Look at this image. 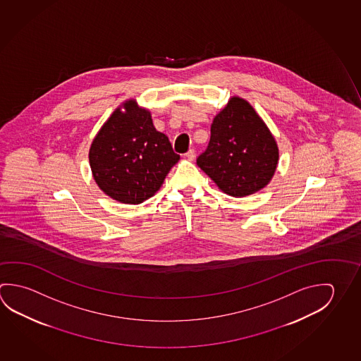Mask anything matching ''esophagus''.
Here are the masks:
<instances>
[{
    "label": "esophagus",
    "mask_w": 361,
    "mask_h": 361,
    "mask_svg": "<svg viewBox=\"0 0 361 361\" xmlns=\"http://www.w3.org/2000/svg\"><path fill=\"white\" fill-rule=\"evenodd\" d=\"M185 157L190 159V161H192V159H195V151L191 148L188 152L185 153Z\"/></svg>",
    "instance_id": "esophagus-1"
}]
</instances>
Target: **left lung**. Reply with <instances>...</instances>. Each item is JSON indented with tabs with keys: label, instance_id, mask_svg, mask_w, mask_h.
<instances>
[{
	"label": "left lung",
	"instance_id": "left-lung-1",
	"mask_svg": "<svg viewBox=\"0 0 361 361\" xmlns=\"http://www.w3.org/2000/svg\"><path fill=\"white\" fill-rule=\"evenodd\" d=\"M278 159L276 142L265 123L246 100L232 97L215 116L208 147L196 164L223 192L242 197L265 188Z\"/></svg>",
	"mask_w": 361,
	"mask_h": 361
}]
</instances>
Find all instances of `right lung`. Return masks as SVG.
<instances>
[{"instance_id": "right-lung-1", "label": "right lung", "mask_w": 361, "mask_h": 361, "mask_svg": "<svg viewBox=\"0 0 361 361\" xmlns=\"http://www.w3.org/2000/svg\"><path fill=\"white\" fill-rule=\"evenodd\" d=\"M116 109L90 148V166L99 188L118 202L140 204L161 188L180 159L165 134L153 127L148 110L134 100Z\"/></svg>"}]
</instances>
